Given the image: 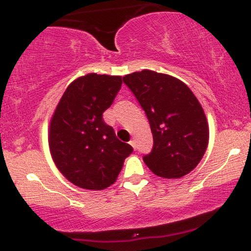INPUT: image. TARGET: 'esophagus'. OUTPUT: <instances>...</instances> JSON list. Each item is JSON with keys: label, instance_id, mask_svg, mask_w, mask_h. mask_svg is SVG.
Masks as SVG:
<instances>
[{"label": "esophagus", "instance_id": "34e87169", "mask_svg": "<svg viewBox=\"0 0 251 251\" xmlns=\"http://www.w3.org/2000/svg\"><path fill=\"white\" fill-rule=\"evenodd\" d=\"M129 144H131V146H132V148H133L134 150L137 149V144H135V140H134V139H132L131 142H129Z\"/></svg>", "mask_w": 251, "mask_h": 251}]
</instances>
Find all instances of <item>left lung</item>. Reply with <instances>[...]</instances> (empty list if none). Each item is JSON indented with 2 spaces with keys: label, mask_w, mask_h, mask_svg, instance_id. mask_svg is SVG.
<instances>
[{
  "label": "left lung",
  "mask_w": 251,
  "mask_h": 251,
  "mask_svg": "<svg viewBox=\"0 0 251 251\" xmlns=\"http://www.w3.org/2000/svg\"><path fill=\"white\" fill-rule=\"evenodd\" d=\"M145 111L153 148L143 160L154 175L180 178L191 172L205 153L209 126L200 101L180 80L144 70L123 77Z\"/></svg>",
  "instance_id": "left-lung-1"
}]
</instances>
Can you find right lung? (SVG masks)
Here are the masks:
<instances>
[{
	"label": "right lung",
	"mask_w": 251,
	"mask_h": 251,
	"mask_svg": "<svg viewBox=\"0 0 251 251\" xmlns=\"http://www.w3.org/2000/svg\"><path fill=\"white\" fill-rule=\"evenodd\" d=\"M122 83V76L105 74L77 77L65 91L51 117L48 137L51 157L59 171L79 188H108L133 152L102 119Z\"/></svg>",
	"instance_id": "add662e5"
}]
</instances>
